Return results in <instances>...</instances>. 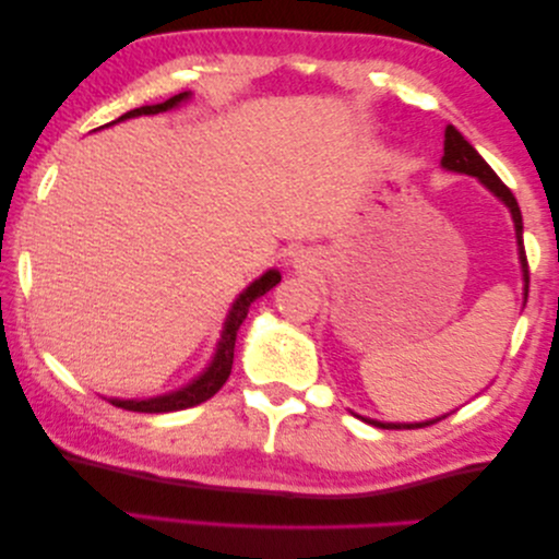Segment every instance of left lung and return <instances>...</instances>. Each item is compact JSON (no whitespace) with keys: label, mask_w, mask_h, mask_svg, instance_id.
Returning a JSON list of instances; mask_svg holds the SVG:
<instances>
[{"label":"left lung","mask_w":559,"mask_h":559,"mask_svg":"<svg viewBox=\"0 0 559 559\" xmlns=\"http://www.w3.org/2000/svg\"><path fill=\"white\" fill-rule=\"evenodd\" d=\"M441 166L445 170L453 173H465V176L478 178L483 186H486L492 195H498L502 203L510 207L512 223H515V237H518V252H520V267H523V280H525V299H527V285H530V270H527V254H525V245H523V215H520L518 200L510 193V188L502 182L496 170H492L486 160L480 158L478 151L463 139L461 131H455L453 126L445 128V141H443V158ZM441 420V418H436ZM436 420H426V424H381V420H366V424L377 426V428H424L431 426Z\"/></svg>","instance_id":"left-lung-1"}]
</instances>
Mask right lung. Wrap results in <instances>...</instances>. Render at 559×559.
I'll return each instance as SVG.
<instances>
[{
    "mask_svg": "<svg viewBox=\"0 0 559 559\" xmlns=\"http://www.w3.org/2000/svg\"><path fill=\"white\" fill-rule=\"evenodd\" d=\"M188 96L190 94L186 91V94L173 96L168 100H163V104L133 108V111L123 114L121 118H116V121H123V118H133V116H151V114L168 111V108H176L178 104H182V100H186ZM280 280H282V274L277 270L264 272L260 280H254L252 285L235 299L230 314H227V319H225L223 334H219V342H217L213 361H210L207 369L200 373L195 381H190L188 386H182L180 391L166 393V396H155V399H145V401H123V399H108V401H111V404L118 406V408L139 411V414H168V411H182V408L198 406V404H203V401H207L210 396H215V393L223 389V383L227 381V377H230V371H233L237 329H240L247 312H250V305L258 297H262L264 292H270L274 285H280Z\"/></svg>",
    "mask_w": 559,
    "mask_h": 559,
    "instance_id": "1",
    "label": "right lung"
}]
</instances>
